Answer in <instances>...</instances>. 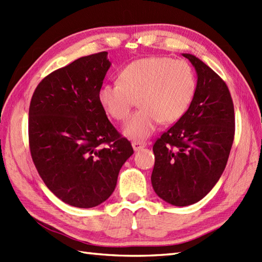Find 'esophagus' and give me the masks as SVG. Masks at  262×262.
Returning a JSON list of instances; mask_svg holds the SVG:
<instances>
[{
  "mask_svg": "<svg viewBox=\"0 0 262 262\" xmlns=\"http://www.w3.org/2000/svg\"><path fill=\"white\" fill-rule=\"evenodd\" d=\"M147 145V143L146 142H144V141H141V140H135V141H133L132 142V146H133V148H134V151H140V149H142V148H144Z\"/></svg>",
  "mask_w": 262,
  "mask_h": 262,
  "instance_id": "34e87169",
  "label": "esophagus"
}]
</instances>
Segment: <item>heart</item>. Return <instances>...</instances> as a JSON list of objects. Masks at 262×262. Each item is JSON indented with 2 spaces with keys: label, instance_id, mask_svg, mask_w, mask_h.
<instances>
[{
  "label": "heart",
  "instance_id": "b5f03b06",
  "mask_svg": "<svg viewBox=\"0 0 262 262\" xmlns=\"http://www.w3.org/2000/svg\"><path fill=\"white\" fill-rule=\"evenodd\" d=\"M196 75L185 60L151 56L126 65L118 82L99 89L98 100L111 118L125 120L132 108L141 105L129 117L122 130L130 138H145L158 124H171L186 114L196 93Z\"/></svg>",
  "mask_w": 262,
  "mask_h": 262
}]
</instances>
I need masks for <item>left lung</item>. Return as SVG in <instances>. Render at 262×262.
Returning <instances> with one entry per match:
<instances>
[{
	"instance_id": "obj_1",
	"label": "left lung",
	"mask_w": 262,
	"mask_h": 262,
	"mask_svg": "<svg viewBox=\"0 0 262 262\" xmlns=\"http://www.w3.org/2000/svg\"><path fill=\"white\" fill-rule=\"evenodd\" d=\"M196 93L186 114L154 143L151 181L164 202L188 206L207 194L223 173L234 140V105L225 82L191 54Z\"/></svg>"
}]
</instances>
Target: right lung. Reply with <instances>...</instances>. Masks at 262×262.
Wrapping results in <instances>:
<instances>
[{"mask_svg": "<svg viewBox=\"0 0 262 262\" xmlns=\"http://www.w3.org/2000/svg\"><path fill=\"white\" fill-rule=\"evenodd\" d=\"M108 53L81 57L47 75L32 94L29 146L47 188L62 202L91 208L114 192L134 153L98 100L111 63Z\"/></svg>", "mask_w": 262, "mask_h": 262, "instance_id": "add662e5", "label": "right lung"}]
</instances>
